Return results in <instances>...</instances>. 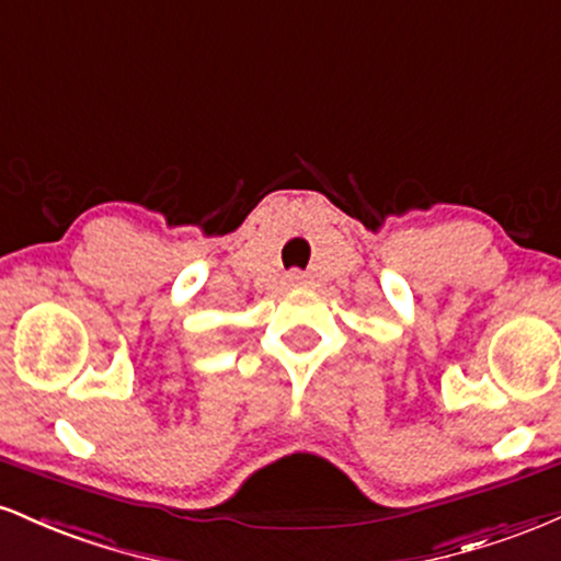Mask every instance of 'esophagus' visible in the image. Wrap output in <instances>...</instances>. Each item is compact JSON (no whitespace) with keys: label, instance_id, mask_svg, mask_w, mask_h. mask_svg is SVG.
Segmentation results:
<instances>
[{"label":"esophagus","instance_id":"34e87169","mask_svg":"<svg viewBox=\"0 0 561 561\" xmlns=\"http://www.w3.org/2000/svg\"><path fill=\"white\" fill-rule=\"evenodd\" d=\"M286 286H288V288H301V286H307V275L299 273V270H291V273L286 275Z\"/></svg>","mask_w":561,"mask_h":561}]
</instances>
